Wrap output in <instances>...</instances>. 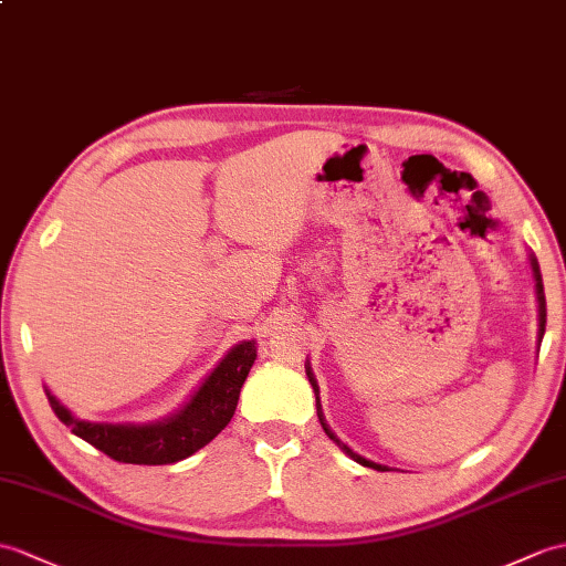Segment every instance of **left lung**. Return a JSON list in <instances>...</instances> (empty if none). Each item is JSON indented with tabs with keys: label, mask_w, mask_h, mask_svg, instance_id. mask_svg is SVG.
<instances>
[{
	"label": "left lung",
	"mask_w": 566,
	"mask_h": 566,
	"mask_svg": "<svg viewBox=\"0 0 566 566\" xmlns=\"http://www.w3.org/2000/svg\"><path fill=\"white\" fill-rule=\"evenodd\" d=\"M531 265H533V274H535V286H537V304H541V339H543V335H545V318H547V308H545V292H543V277H541V268H537V260H535V258H531ZM306 374H308V380H311V386H313V390H315V396H318V386H315V378L311 376V369H308ZM315 400H318V398H315ZM318 419H321V424H323V429H325L327 437H331V439H333V441L339 446V449H343V451H345L349 458H354V461L361 463L364 468H374V470H380V472L388 470L386 465H378V463L366 461V458H361L359 453H354V451L349 449V446H345L343 441H339V439L335 437V433L325 427V419H323V415H321V405H318Z\"/></svg>",
	"instance_id": "obj_1"
}]
</instances>
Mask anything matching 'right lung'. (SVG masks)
I'll return each mask as SVG.
<instances>
[{
    "mask_svg": "<svg viewBox=\"0 0 566 566\" xmlns=\"http://www.w3.org/2000/svg\"><path fill=\"white\" fill-rule=\"evenodd\" d=\"M255 343L235 345L217 369L205 378L200 390L174 417L156 424H98L82 422L50 396L52 412L72 433L117 463L168 465L200 451L231 422L239 405L241 386L255 361Z\"/></svg>",
    "mask_w": 566,
    "mask_h": 566,
    "instance_id": "add662e5",
    "label": "right lung"
}]
</instances>
